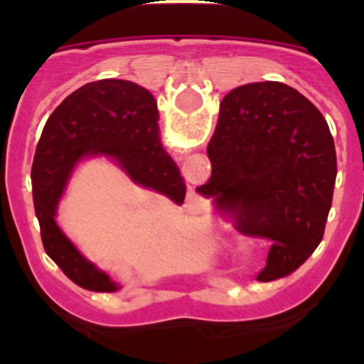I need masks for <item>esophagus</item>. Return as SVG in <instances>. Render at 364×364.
<instances>
[{
    "mask_svg": "<svg viewBox=\"0 0 364 364\" xmlns=\"http://www.w3.org/2000/svg\"><path fill=\"white\" fill-rule=\"evenodd\" d=\"M188 208H189V210H197V202L193 200V197L189 198V202H188Z\"/></svg>",
    "mask_w": 364,
    "mask_h": 364,
    "instance_id": "1",
    "label": "esophagus"
}]
</instances>
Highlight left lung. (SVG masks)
<instances>
[{"label":"left lung","mask_w":364,"mask_h":364,"mask_svg":"<svg viewBox=\"0 0 364 364\" xmlns=\"http://www.w3.org/2000/svg\"><path fill=\"white\" fill-rule=\"evenodd\" d=\"M211 178L197 188L235 230L272 240L257 281L295 272L323 240L337 159L319 109L281 82L228 92L208 144Z\"/></svg>","instance_id":"obj_1"}]
</instances>
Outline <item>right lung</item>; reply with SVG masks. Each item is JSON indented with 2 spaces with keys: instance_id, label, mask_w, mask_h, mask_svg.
Segmentation results:
<instances>
[{
  "instance_id": "right-lung-1",
  "label": "right lung",
  "mask_w": 364,
  "mask_h": 364,
  "mask_svg": "<svg viewBox=\"0 0 364 364\" xmlns=\"http://www.w3.org/2000/svg\"><path fill=\"white\" fill-rule=\"evenodd\" d=\"M156 100L127 80H98L67 96L47 120L32 164V198L45 252L74 284L91 291L122 286L87 259L58 226V204L82 160L105 156L136 186L175 204L186 197L178 166L160 142Z\"/></svg>"
}]
</instances>
